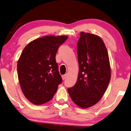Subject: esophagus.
<instances>
[{
    "label": "esophagus",
    "mask_w": 131,
    "mask_h": 131,
    "mask_svg": "<svg viewBox=\"0 0 131 131\" xmlns=\"http://www.w3.org/2000/svg\"><path fill=\"white\" fill-rule=\"evenodd\" d=\"M66 76H67V75H66V74L62 75V80H65L66 78Z\"/></svg>",
    "instance_id": "1"
}]
</instances>
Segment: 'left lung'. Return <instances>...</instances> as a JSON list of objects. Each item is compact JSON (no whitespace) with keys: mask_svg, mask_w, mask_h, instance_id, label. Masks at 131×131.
I'll use <instances>...</instances> for the list:
<instances>
[{"mask_svg":"<svg viewBox=\"0 0 131 131\" xmlns=\"http://www.w3.org/2000/svg\"><path fill=\"white\" fill-rule=\"evenodd\" d=\"M77 80L68 92L75 105L86 109L97 103L106 90L111 76L109 58L101 38L84 32L77 42Z\"/></svg>","mask_w":131,"mask_h":131,"instance_id":"left-lung-1","label":"left lung"}]
</instances>
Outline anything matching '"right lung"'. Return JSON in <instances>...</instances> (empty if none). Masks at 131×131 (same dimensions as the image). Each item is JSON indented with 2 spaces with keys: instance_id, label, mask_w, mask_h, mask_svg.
Wrapping results in <instances>:
<instances>
[{
  "instance_id": "obj_1",
  "label": "right lung",
  "mask_w": 131,
  "mask_h": 131,
  "mask_svg": "<svg viewBox=\"0 0 131 131\" xmlns=\"http://www.w3.org/2000/svg\"><path fill=\"white\" fill-rule=\"evenodd\" d=\"M68 38L48 35L31 41L25 47L17 64L19 82L26 98L40 105L51 100L62 82L56 56Z\"/></svg>"
}]
</instances>
